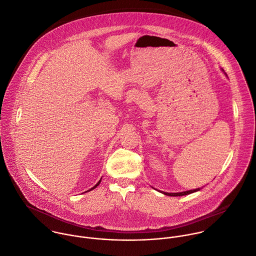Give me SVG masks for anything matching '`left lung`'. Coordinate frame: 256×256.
I'll return each mask as SVG.
<instances>
[{
	"label": "left lung",
	"instance_id": "left-lung-1",
	"mask_svg": "<svg viewBox=\"0 0 256 256\" xmlns=\"http://www.w3.org/2000/svg\"><path fill=\"white\" fill-rule=\"evenodd\" d=\"M198 190H200V188H196V190H188V192H176V194H168V192H162L166 196H188V194H190L192 192H196Z\"/></svg>",
	"mask_w": 256,
	"mask_h": 256
}]
</instances>
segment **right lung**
<instances>
[{
  "label": "right lung",
  "instance_id": "obj_1",
  "mask_svg": "<svg viewBox=\"0 0 256 256\" xmlns=\"http://www.w3.org/2000/svg\"><path fill=\"white\" fill-rule=\"evenodd\" d=\"M100 182H98V184H96V186H94V188H90V190H94V188H96V186H98V184H100Z\"/></svg>",
  "mask_w": 256,
  "mask_h": 256
}]
</instances>
